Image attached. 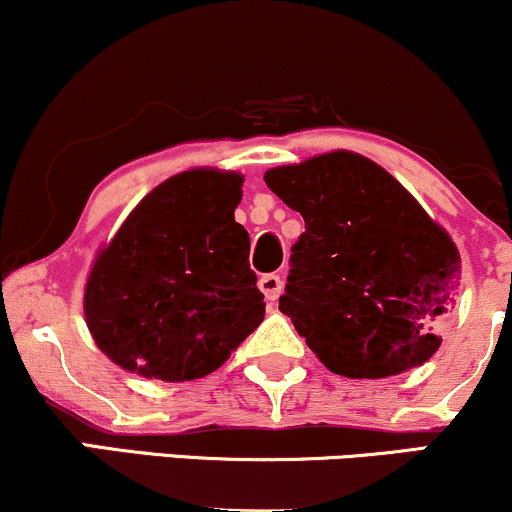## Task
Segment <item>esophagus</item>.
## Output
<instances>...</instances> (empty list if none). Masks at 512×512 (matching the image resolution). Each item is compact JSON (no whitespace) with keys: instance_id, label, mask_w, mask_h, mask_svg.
Instances as JSON below:
<instances>
[{"instance_id":"34e87169","label":"esophagus","mask_w":512,"mask_h":512,"mask_svg":"<svg viewBox=\"0 0 512 512\" xmlns=\"http://www.w3.org/2000/svg\"><path fill=\"white\" fill-rule=\"evenodd\" d=\"M260 289L267 301H276L281 296V289H284V279L279 274H264L260 279Z\"/></svg>"}]
</instances>
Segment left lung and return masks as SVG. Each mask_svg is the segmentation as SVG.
Returning <instances> with one entry per match:
<instances>
[{"mask_svg": "<svg viewBox=\"0 0 512 512\" xmlns=\"http://www.w3.org/2000/svg\"><path fill=\"white\" fill-rule=\"evenodd\" d=\"M305 231L279 310L332 373L387 378L421 366L455 308L460 252L387 170L351 151L264 173Z\"/></svg>", "mask_w": 512, "mask_h": 512, "instance_id": "obj_1", "label": "left lung"}]
</instances>
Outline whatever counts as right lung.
Returning <instances> with one entry per match:
<instances>
[{
	"label": "right lung",
	"instance_id": "right-lung-1",
	"mask_svg": "<svg viewBox=\"0 0 512 512\" xmlns=\"http://www.w3.org/2000/svg\"><path fill=\"white\" fill-rule=\"evenodd\" d=\"M243 178L187 170L149 192L101 250L84 315L110 361L180 383L211 373L264 320L250 236L233 219Z\"/></svg>",
	"mask_w": 512,
	"mask_h": 512
}]
</instances>
